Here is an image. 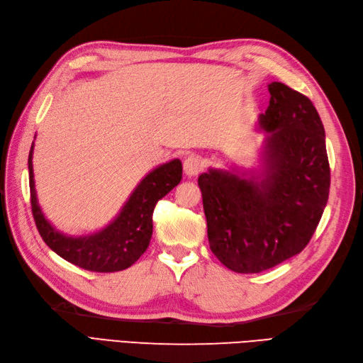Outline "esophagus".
Wrapping results in <instances>:
<instances>
[{"label":"esophagus","mask_w":363,"mask_h":363,"mask_svg":"<svg viewBox=\"0 0 363 363\" xmlns=\"http://www.w3.org/2000/svg\"><path fill=\"white\" fill-rule=\"evenodd\" d=\"M203 168V160L201 157L195 156V154H190L189 157L184 160V172L189 176H196Z\"/></svg>","instance_id":"1"}]
</instances>
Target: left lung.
<instances>
[{"mask_svg": "<svg viewBox=\"0 0 363 363\" xmlns=\"http://www.w3.org/2000/svg\"><path fill=\"white\" fill-rule=\"evenodd\" d=\"M259 115L267 138L259 167L199 174L212 252L235 273H260L299 254L325 211L330 169L325 128L307 96L268 84Z\"/></svg>", "mask_w": 363, "mask_h": 363, "instance_id": "8db88e82", "label": "left lung"}]
</instances>
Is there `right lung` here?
<instances>
[{
    "label": "right lung",
    "mask_w": 363,
    "mask_h": 363,
    "mask_svg": "<svg viewBox=\"0 0 363 363\" xmlns=\"http://www.w3.org/2000/svg\"><path fill=\"white\" fill-rule=\"evenodd\" d=\"M34 143L30 146L28 169L30 206L35 226L43 242L70 264L89 272L112 273L126 269L146 251L152 235V212L156 203L182 179L179 159L165 162L138 182L117 217L103 229L89 235H67L46 220L37 201L33 168Z\"/></svg>",
    "instance_id": "1"
}]
</instances>
